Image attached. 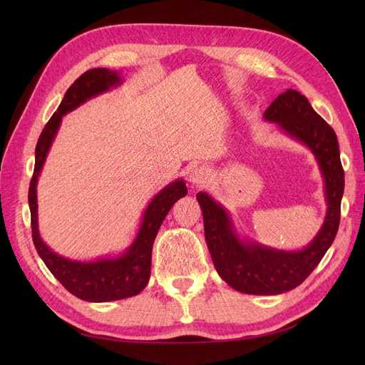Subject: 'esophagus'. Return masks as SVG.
Here are the masks:
<instances>
[{
	"mask_svg": "<svg viewBox=\"0 0 365 365\" xmlns=\"http://www.w3.org/2000/svg\"><path fill=\"white\" fill-rule=\"evenodd\" d=\"M208 180V170L204 165H197L190 173V182L195 185H204Z\"/></svg>",
	"mask_w": 365,
	"mask_h": 365,
	"instance_id": "34e87169",
	"label": "esophagus"
}]
</instances>
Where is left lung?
I'll list each match as a JSON object with an SVG mask.
<instances>
[{"instance_id":"obj_1","label":"left lung","mask_w":365,"mask_h":365,"mask_svg":"<svg viewBox=\"0 0 365 365\" xmlns=\"http://www.w3.org/2000/svg\"><path fill=\"white\" fill-rule=\"evenodd\" d=\"M263 115L279 123L294 138L306 143L324 175L327 216L312 244L297 252L242 244L222 207L202 192L196 195V200L202 210L207 245L220 277L239 292L275 295L302 284L332 245L339 227L344 169L335 130L314 111L303 94L288 90L275 98Z\"/></svg>"}]
</instances>
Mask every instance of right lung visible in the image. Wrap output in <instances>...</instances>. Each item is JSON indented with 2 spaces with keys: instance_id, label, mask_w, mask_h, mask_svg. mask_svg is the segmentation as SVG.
Masks as SVG:
<instances>
[{
  "instance_id": "1",
  "label": "right lung",
  "mask_w": 365,
  "mask_h": 365,
  "mask_svg": "<svg viewBox=\"0 0 365 365\" xmlns=\"http://www.w3.org/2000/svg\"><path fill=\"white\" fill-rule=\"evenodd\" d=\"M120 77L115 71L106 68H94L77 77L74 83L65 93L56 113L47 121L42 129L36 150H35V170L29 187V205L31 216V237L33 244L50 272L56 277L65 289L85 302H113L121 298L134 297L146 288L150 275L152 247L157 237L158 230L165 215L172 205L185 196L187 187L182 181H175L163 189L153 201L149 204L140 233L129 251L118 259L98 260L91 263L73 262L63 259L53 252L42 239L38 231V204H36V182L46 161L51 141L56 135L61 125V118L76 106H79L88 98L106 91L109 86L117 85Z\"/></svg>"
}]
</instances>
